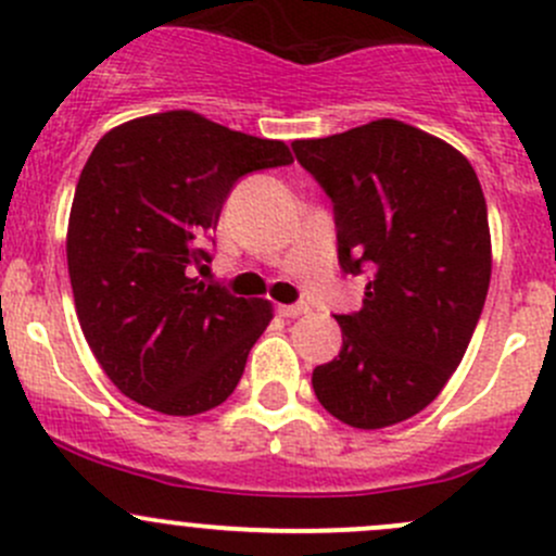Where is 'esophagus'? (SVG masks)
Wrapping results in <instances>:
<instances>
[{
    "instance_id": "1",
    "label": "esophagus",
    "mask_w": 556,
    "mask_h": 556,
    "mask_svg": "<svg viewBox=\"0 0 556 556\" xmlns=\"http://www.w3.org/2000/svg\"><path fill=\"white\" fill-rule=\"evenodd\" d=\"M307 311H311V307H307V305H280L278 307V313L283 318H300V316H305Z\"/></svg>"
}]
</instances>
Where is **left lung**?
<instances>
[{
  "mask_svg": "<svg viewBox=\"0 0 556 556\" xmlns=\"http://www.w3.org/2000/svg\"><path fill=\"white\" fill-rule=\"evenodd\" d=\"M291 147L334 203L342 270L371 276L362 311L337 316L340 356L313 369V391L348 426H396L442 393L482 316V185L455 147L402 119Z\"/></svg>",
  "mask_w": 556,
  "mask_h": 556,
  "instance_id": "1",
  "label": "left lung"
}]
</instances>
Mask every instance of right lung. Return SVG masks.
I'll return each mask as SVG.
<instances>
[{
  "label": "right lung",
  "mask_w": 556,
  "mask_h": 556,
  "mask_svg": "<svg viewBox=\"0 0 556 556\" xmlns=\"http://www.w3.org/2000/svg\"><path fill=\"white\" fill-rule=\"evenodd\" d=\"M291 160L283 141L190 109L101 136L74 192L66 260L83 334L119 393L190 417L236 391L273 305L232 296L192 270L211 262L205 238L240 176Z\"/></svg>",
  "instance_id": "obj_1"
}]
</instances>
